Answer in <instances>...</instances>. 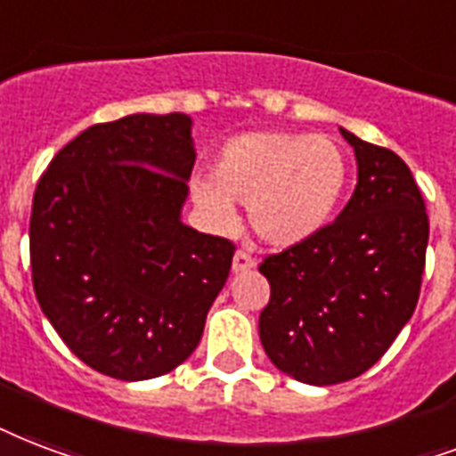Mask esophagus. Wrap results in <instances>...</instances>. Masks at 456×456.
Wrapping results in <instances>:
<instances>
[{
    "mask_svg": "<svg viewBox=\"0 0 456 456\" xmlns=\"http://www.w3.org/2000/svg\"><path fill=\"white\" fill-rule=\"evenodd\" d=\"M256 267V258L248 251H236L234 260H232V270L234 273H248Z\"/></svg>",
    "mask_w": 456,
    "mask_h": 456,
    "instance_id": "esophagus-1",
    "label": "esophagus"
}]
</instances>
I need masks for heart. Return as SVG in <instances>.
<instances>
[{"label": "heart", "instance_id": "1", "mask_svg": "<svg viewBox=\"0 0 456 456\" xmlns=\"http://www.w3.org/2000/svg\"><path fill=\"white\" fill-rule=\"evenodd\" d=\"M346 176L342 148L328 135L251 131L222 145L213 176H193L191 196L208 227H234V203H243L260 241L289 248L332 220Z\"/></svg>", "mask_w": 456, "mask_h": 456}]
</instances>
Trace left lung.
Here are the masks:
<instances>
[{"instance_id": "left-lung-1", "label": "left lung", "mask_w": 456, "mask_h": 456, "mask_svg": "<svg viewBox=\"0 0 456 456\" xmlns=\"http://www.w3.org/2000/svg\"><path fill=\"white\" fill-rule=\"evenodd\" d=\"M359 183L332 224L260 263L270 301L260 342L282 373L305 385L359 378L397 339L421 294L428 215L397 152L339 128Z\"/></svg>"}]
</instances>
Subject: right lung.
<instances>
[{
	"label": "right lung",
	"mask_w": 456,
	"mask_h": 456,
	"mask_svg": "<svg viewBox=\"0 0 456 456\" xmlns=\"http://www.w3.org/2000/svg\"><path fill=\"white\" fill-rule=\"evenodd\" d=\"M193 162L191 117L131 114L86 128L37 182L35 297L97 373L158 378L203 337L234 243L182 222Z\"/></svg>",
	"instance_id": "add662e5"
}]
</instances>
